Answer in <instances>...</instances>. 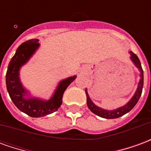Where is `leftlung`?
<instances>
[{"label": "left lung", "mask_w": 151, "mask_h": 151, "mask_svg": "<svg viewBox=\"0 0 151 151\" xmlns=\"http://www.w3.org/2000/svg\"><path fill=\"white\" fill-rule=\"evenodd\" d=\"M130 60L133 63V65L136 66V68L140 71V80L138 84H137V87L134 95H133V97L130 99L129 101L128 102L127 104L121 106L120 108H116V109H113V110H108V109H104V108H99L97 105H95L93 101L91 100V99L90 98L89 96L88 92H87V89H86V104L88 106L89 109L95 113V115H97L99 116L103 117L105 119H116V118H119V117L122 116L124 114L128 113L129 111H130L134 106L137 104V103L139 100L140 97L142 95V92L143 88V70L141 65V62L140 60L138 59V57L137 56L136 54L130 51Z\"/></svg>", "instance_id": "8db88e82"}]
</instances>
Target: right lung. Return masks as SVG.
Listing matches in <instances>:
<instances>
[{"mask_svg":"<svg viewBox=\"0 0 151 151\" xmlns=\"http://www.w3.org/2000/svg\"><path fill=\"white\" fill-rule=\"evenodd\" d=\"M39 40H30L22 43L16 50L9 63L5 76L6 88L9 97L17 108L31 117H43L58 110L62 104V97L66 88L77 76H71L60 81L49 99L32 96L25 88L20 79V69L26 65L40 47Z\"/></svg>","mask_w":151,"mask_h":151,"instance_id":"obj_1","label":"right lung"}]
</instances>
